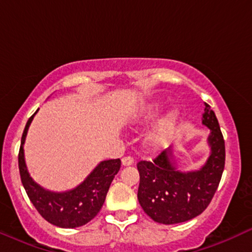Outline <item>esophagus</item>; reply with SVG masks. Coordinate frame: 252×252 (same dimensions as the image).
Segmentation results:
<instances>
[{"instance_id":"34e87169","label":"esophagus","mask_w":252,"mask_h":252,"mask_svg":"<svg viewBox=\"0 0 252 252\" xmlns=\"http://www.w3.org/2000/svg\"><path fill=\"white\" fill-rule=\"evenodd\" d=\"M134 163V158L131 156H124L122 158V164L123 166H131Z\"/></svg>"}]
</instances>
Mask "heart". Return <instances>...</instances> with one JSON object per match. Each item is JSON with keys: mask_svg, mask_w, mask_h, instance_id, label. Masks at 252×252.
<instances>
[{"mask_svg": "<svg viewBox=\"0 0 252 252\" xmlns=\"http://www.w3.org/2000/svg\"><path fill=\"white\" fill-rule=\"evenodd\" d=\"M160 109V103L150 104L148 109H147L146 115H144V118L148 121L153 120V118L158 114ZM179 120H180V112H179V110L175 108L170 109L169 111L161 118L160 122L158 123L154 131H153V134L150 135V141H152V143L156 147H161L168 142L170 136H172L175 128L178 126Z\"/></svg>", "mask_w": 252, "mask_h": 252, "instance_id": "heart-1", "label": "heart"}]
</instances>
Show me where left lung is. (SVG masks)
<instances>
[{
  "label": "left lung",
  "instance_id": "8db88e82",
  "mask_svg": "<svg viewBox=\"0 0 252 252\" xmlns=\"http://www.w3.org/2000/svg\"><path fill=\"white\" fill-rule=\"evenodd\" d=\"M202 124L210 129L211 152L198 170L181 172L173 147L150 161H140L137 198L144 212L160 224H178L195 218L206 210L220 182L225 166V142L218 120L205 103Z\"/></svg>",
  "mask_w": 252,
  "mask_h": 252
}]
</instances>
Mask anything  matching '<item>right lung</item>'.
I'll list each match as a JSON object with an SVG mask.
<instances>
[{"label":"right lung","instance_id":"right-lung-1","mask_svg":"<svg viewBox=\"0 0 252 252\" xmlns=\"http://www.w3.org/2000/svg\"><path fill=\"white\" fill-rule=\"evenodd\" d=\"M35 114L26 124L19 152L20 176L26 193L37 212L51 224L63 228L83 226L92 220L102 209L110 185L121 168V160L116 158L99 162L82 184L70 190L52 192L43 189L30 175L25 161L24 144Z\"/></svg>","mask_w":252,"mask_h":252}]
</instances>
